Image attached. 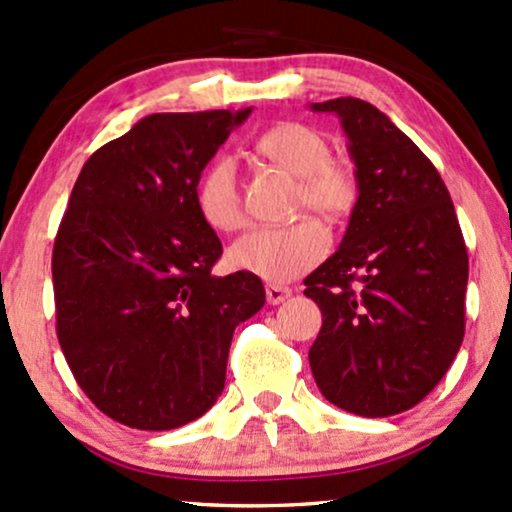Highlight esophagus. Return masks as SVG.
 Instances as JSON below:
<instances>
[{
	"mask_svg": "<svg viewBox=\"0 0 512 512\" xmlns=\"http://www.w3.org/2000/svg\"><path fill=\"white\" fill-rule=\"evenodd\" d=\"M293 291L288 286H279V283H269L267 286V300L269 305H281L291 298Z\"/></svg>",
	"mask_w": 512,
	"mask_h": 512,
	"instance_id": "34e87169",
	"label": "esophagus"
}]
</instances>
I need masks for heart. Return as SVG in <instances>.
Segmentation results:
<instances>
[{"mask_svg":"<svg viewBox=\"0 0 512 512\" xmlns=\"http://www.w3.org/2000/svg\"><path fill=\"white\" fill-rule=\"evenodd\" d=\"M257 150L288 174L298 176L295 209H312L319 217L338 221L353 212L357 174L348 159L329 157V143L317 128L283 121L257 140ZM197 207L202 219L217 231H236L245 224L236 169L229 159H217L197 183ZM329 231L317 219L303 217L286 226H264L238 238L229 262L240 272L283 283L305 274L329 252Z\"/></svg>","mask_w":512,"mask_h":512,"instance_id":"1","label":"heart"}]
</instances>
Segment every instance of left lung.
Returning a JSON list of instances; mask_svg holds the SVG:
<instances>
[{
  "label": "left lung",
  "mask_w": 512,
  "mask_h": 512,
  "mask_svg": "<svg viewBox=\"0 0 512 512\" xmlns=\"http://www.w3.org/2000/svg\"><path fill=\"white\" fill-rule=\"evenodd\" d=\"M310 109L341 119L360 188L341 248L305 279L322 310L312 374L341 410L398 415L432 393L463 343V231L436 166L374 104Z\"/></svg>",
  "instance_id": "1"
}]
</instances>
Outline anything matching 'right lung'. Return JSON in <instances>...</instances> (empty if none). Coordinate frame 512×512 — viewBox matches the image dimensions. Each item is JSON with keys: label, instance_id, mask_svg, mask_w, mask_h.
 <instances>
[{"label": "right lung", "instance_id": "1", "mask_svg": "<svg viewBox=\"0 0 512 512\" xmlns=\"http://www.w3.org/2000/svg\"><path fill=\"white\" fill-rule=\"evenodd\" d=\"M150 114L80 169L52 252L57 336L73 377L112 420L166 432L224 391L233 331L264 305L255 274L214 276L202 169L248 119Z\"/></svg>", "mask_w": 512, "mask_h": 512}]
</instances>
